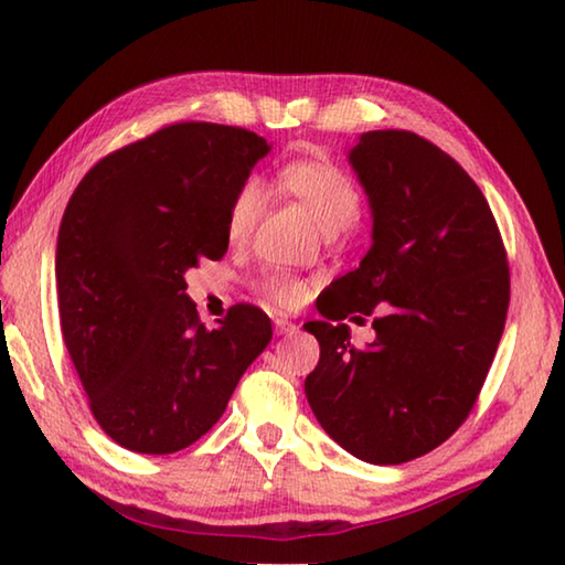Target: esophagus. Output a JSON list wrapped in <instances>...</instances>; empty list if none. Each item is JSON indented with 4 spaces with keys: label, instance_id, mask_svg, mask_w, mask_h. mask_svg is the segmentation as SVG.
Returning a JSON list of instances; mask_svg holds the SVG:
<instances>
[{
    "label": "esophagus",
    "instance_id": "1",
    "mask_svg": "<svg viewBox=\"0 0 565 565\" xmlns=\"http://www.w3.org/2000/svg\"><path fill=\"white\" fill-rule=\"evenodd\" d=\"M296 331V326L289 321V318H274V333L276 335H291Z\"/></svg>",
    "mask_w": 565,
    "mask_h": 565
}]
</instances>
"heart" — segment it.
Returning a JSON list of instances; mask_svg holds the SVG:
<instances>
[{"label":"heart","mask_w":565,"mask_h":565,"mask_svg":"<svg viewBox=\"0 0 565 565\" xmlns=\"http://www.w3.org/2000/svg\"><path fill=\"white\" fill-rule=\"evenodd\" d=\"M279 184L294 194L311 214L323 234H338L351 227L361 212V194L353 180L328 160H294L279 170ZM264 212V188L259 180H247L234 192L227 212V237L232 242L247 239ZM264 294L274 303L291 309L301 303L303 284L284 276H271L264 281Z\"/></svg>","instance_id":"heart-1"}]
</instances>
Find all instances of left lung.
<instances>
[{"label": "left lung", "instance_id": "obj_1", "mask_svg": "<svg viewBox=\"0 0 565 565\" xmlns=\"http://www.w3.org/2000/svg\"><path fill=\"white\" fill-rule=\"evenodd\" d=\"M348 166L371 207V249L316 303L323 321L303 323L321 345L303 390L345 452L403 465L475 407L504 333L507 254L484 194L429 140L363 132ZM373 308L376 341L358 352L340 321Z\"/></svg>", "mask_w": 565, "mask_h": 565}]
</instances>
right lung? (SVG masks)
I'll list each match as a JSON object with an SVG mask.
<instances>
[{"mask_svg": "<svg viewBox=\"0 0 565 565\" xmlns=\"http://www.w3.org/2000/svg\"><path fill=\"white\" fill-rule=\"evenodd\" d=\"M271 146L217 122H175L96 162L56 239L61 333L104 433L172 455L217 423L271 341L256 306L204 328L184 274L230 247L227 212Z\"/></svg>", "mask_w": 565, "mask_h": 565, "instance_id": "right-lung-1", "label": "right lung"}]
</instances>
